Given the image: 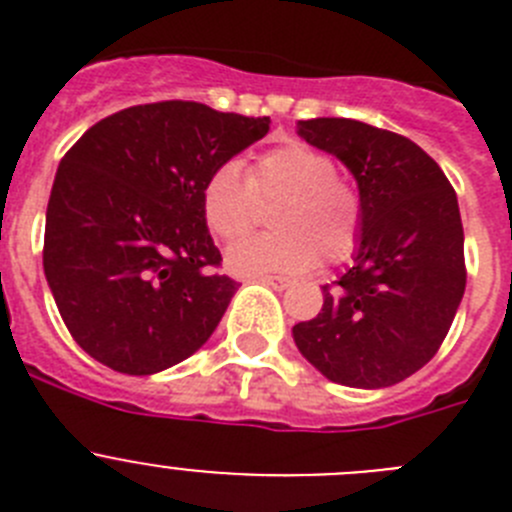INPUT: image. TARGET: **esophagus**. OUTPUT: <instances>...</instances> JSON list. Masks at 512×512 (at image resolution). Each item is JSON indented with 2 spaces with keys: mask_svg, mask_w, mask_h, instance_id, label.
I'll return each mask as SVG.
<instances>
[{
  "mask_svg": "<svg viewBox=\"0 0 512 512\" xmlns=\"http://www.w3.org/2000/svg\"><path fill=\"white\" fill-rule=\"evenodd\" d=\"M259 282L261 284H269V287H274V289H287L289 284V279H284V277H259Z\"/></svg>",
  "mask_w": 512,
  "mask_h": 512,
  "instance_id": "esophagus-1",
  "label": "esophagus"
}]
</instances>
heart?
<instances>
[{"label":"heart","instance_id":"heart-1","mask_svg":"<svg viewBox=\"0 0 512 512\" xmlns=\"http://www.w3.org/2000/svg\"><path fill=\"white\" fill-rule=\"evenodd\" d=\"M261 202H277L271 225L279 233L243 238L225 253V264L241 277L305 274L323 256L341 264L356 251L364 228V205L338 164L305 140H284L256 156L251 174L235 161L220 164L202 184L207 228L235 241L256 223Z\"/></svg>","mask_w":512,"mask_h":512}]
</instances>
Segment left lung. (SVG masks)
<instances>
[{
    "instance_id": "obj_1",
    "label": "left lung",
    "mask_w": 512,
    "mask_h": 512,
    "mask_svg": "<svg viewBox=\"0 0 512 512\" xmlns=\"http://www.w3.org/2000/svg\"><path fill=\"white\" fill-rule=\"evenodd\" d=\"M354 174L364 228L354 266L323 287V310L292 328L330 382L379 390L436 356L467 287L459 202L441 166L405 135L346 117L297 122Z\"/></svg>"
}]
</instances>
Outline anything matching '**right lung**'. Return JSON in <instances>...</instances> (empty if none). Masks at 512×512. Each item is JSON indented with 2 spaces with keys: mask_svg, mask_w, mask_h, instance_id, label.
<instances>
[{
  "mask_svg": "<svg viewBox=\"0 0 512 512\" xmlns=\"http://www.w3.org/2000/svg\"><path fill=\"white\" fill-rule=\"evenodd\" d=\"M269 122L182 99L135 104L61 158L43 269L92 359L146 377L205 346L238 282L215 271L223 256L202 217V184Z\"/></svg>",
  "mask_w": 512,
  "mask_h": 512,
  "instance_id": "right-lung-1",
  "label": "right lung"
}]
</instances>
